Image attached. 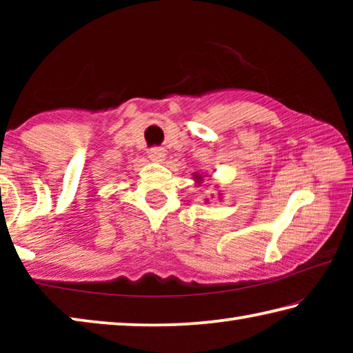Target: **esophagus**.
Returning a JSON list of instances; mask_svg holds the SVG:
<instances>
[{
  "label": "esophagus",
  "instance_id": "obj_1",
  "mask_svg": "<svg viewBox=\"0 0 353 353\" xmlns=\"http://www.w3.org/2000/svg\"><path fill=\"white\" fill-rule=\"evenodd\" d=\"M165 157H166V152L163 148H152L151 151H149V159H151L152 162L160 163V162H163Z\"/></svg>",
  "mask_w": 353,
  "mask_h": 353
}]
</instances>
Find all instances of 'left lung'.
Wrapping results in <instances>:
<instances>
[{"label":"left lung","mask_w":353,"mask_h":353,"mask_svg":"<svg viewBox=\"0 0 353 353\" xmlns=\"http://www.w3.org/2000/svg\"><path fill=\"white\" fill-rule=\"evenodd\" d=\"M194 177L198 179V182H201V181H202V176H199V174H194Z\"/></svg>","instance_id":"left-lung-1"}]
</instances>
